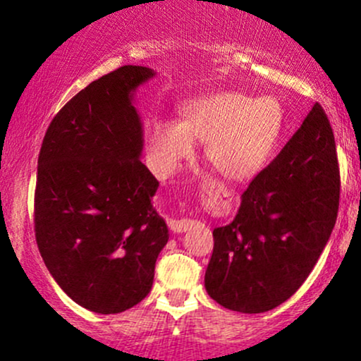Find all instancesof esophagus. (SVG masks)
Masks as SVG:
<instances>
[{"instance_id":"esophagus-1","label":"esophagus","mask_w":361,"mask_h":361,"mask_svg":"<svg viewBox=\"0 0 361 361\" xmlns=\"http://www.w3.org/2000/svg\"><path fill=\"white\" fill-rule=\"evenodd\" d=\"M193 226H195V221H192V219H180V221L169 222V229H171L173 233H176V234L186 233V231L192 229Z\"/></svg>"}]
</instances>
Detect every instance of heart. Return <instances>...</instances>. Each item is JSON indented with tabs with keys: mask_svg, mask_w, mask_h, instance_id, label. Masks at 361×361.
Returning a JSON list of instances; mask_svg holds the SVG:
<instances>
[{
	"mask_svg": "<svg viewBox=\"0 0 361 361\" xmlns=\"http://www.w3.org/2000/svg\"><path fill=\"white\" fill-rule=\"evenodd\" d=\"M181 122H157L151 130V151L159 175L169 176L207 142L205 159L226 180L243 183L270 163L283 130L285 114L273 97L255 98L239 91H221L185 103Z\"/></svg>",
	"mask_w": 361,
	"mask_h": 361,
	"instance_id": "b5f03b06",
	"label": "heart"
}]
</instances>
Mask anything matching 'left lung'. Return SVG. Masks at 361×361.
<instances>
[{"label":"left lung","mask_w":361,"mask_h":361,"mask_svg":"<svg viewBox=\"0 0 361 361\" xmlns=\"http://www.w3.org/2000/svg\"><path fill=\"white\" fill-rule=\"evenodd\" d=\"M339 207L334 134L316 103L251 181L229 226L214 229L205 288L222 307L259 314L290 299L329 241Z\"/></svg>","instance_id":"left-lung-1"}]
</instances>
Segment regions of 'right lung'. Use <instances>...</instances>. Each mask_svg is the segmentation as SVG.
Segmentation results:
<instances>
[{"instance_id": "1", "label": "right lung", "mask_w": 361, "mask_h": 361, "mask_svg": "<svg viewBox=\"0 0 361 361\" xmlns=\"http://www.w3.org/2000/svg\"><path fill=\"white\" fill-rule=\"evenodd\" d=\"M152 76L122 66L90 82L52 118L40 147L37 246L57 285L98 314L123 312L151 292L169 238L152 207L159 181L140 163L142 123L132 105Z\"/></svg>"}]
</instances>
